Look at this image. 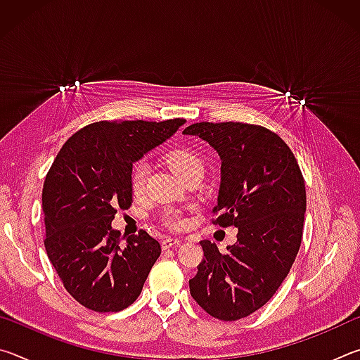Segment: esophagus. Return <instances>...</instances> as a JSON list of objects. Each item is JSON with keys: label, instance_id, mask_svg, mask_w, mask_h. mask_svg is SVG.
<instances>
[{"label": "esophagus", "instance_id": "esophagus-1", "mask_svg": "<svg viewBox=\"0 0 360 360\" xmlns=\"http://www.w3.org/2000/svg\"><path fill=\"white\" fill-rule=\"evenodd\" d=\"M179 243H181V240L176 238V236H165V238L162 240V248H163V249H168V248L178 246Z\"/></svg>", "mask_w": 360, "mask_h": 360}]
</instances>
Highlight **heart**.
<instances>
[{"instance_id": "heart-1", "label": "heart", "mask_w": 360, "mask_h": 360, "mask_svg": "<svg viewBox=\"0 0 360 360\" xmlns=\"http://www.w3.org/2000/svg\"><path fill=\"white\" fill-rule=\"evenodd\" d=\"M167 162L169 168L179 176L181 181L191 174H203V162L200 160V157L197 154H193V152L187 149H178L169 152ZM148 172L149 168L146 162H136L135 165H133L130 173V187L131 192L135 195H141L144 192ZM163 221H165V224L169 225V227L179 229L186 224V217L179 211L168 210L163 212Z\"/></svg>"}]
</instances>
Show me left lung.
<instances>
[{"instance_id":"8db88e82","label":"left lung","mask_w":360,"mask_h":360,"mask_svg":"<svg viewBox=\"0 0 360 360\" xmlns=\"http://www.w3.org/2000/svg\"><path fill=\"white\" fill-rule=\"evenodd\" d=\"M221 157L216 225L238 229L219 252L200 241L205 259L188 281L191 295L212 318L238 321L275 295L300 249L307 192L294 154L275 131L241 122H200L182 131Z\"/></svg>"}]
</instances>
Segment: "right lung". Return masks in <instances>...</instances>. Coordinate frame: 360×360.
<instances>
[{
    "mask_svg": "<svg viewBox=\"0 0 360 360\" xmlns=\"http://www.w3.org/2000/svg\"><path fill=\"white\" fill-rule=\"evenodd\" d=\"M184 122H95L63 144L49 169L44 246L65 289L85 308L122 311L141 294L160 243L141 230L122 245L111 222L117 210L131 206L133 163Z\"/></svg>",
    "mask_w": 360,
    "mask_h": 360,
    "instance_id": "1",
    "label": "right lung"
}]
</instances>
